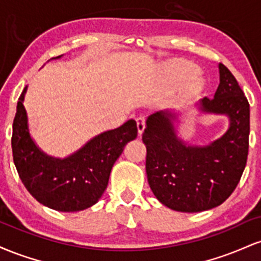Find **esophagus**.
<instances>
[{"label":"esophagus","instance_id":"obj_1","mask_svg":"<svg viewBox=\"0 0 261 261\" xmlns=\"http://www.w3.org/2000/svg\"><path fill=\"white\" fill-rule=\"evenodd\" d=\"M136 124H137V131H139V134L141 135L143 133V130H145L146 127V118L143 115H140L139 118L136 119Z\"/></svg>","mask_w":261,"mask_h":261}]
</instances>
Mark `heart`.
Returning a JSON list of instances; mask_svg holds the SVG:
<instances>
[{
    "label": "heart",
    "instance_id": "b5f03b06",
    "mask_svg": "<svg viewBox=\"0 0 261 261\" xmlns=\"http://www.w3.org/2000/svg\"><path fill=\"white\" fill-rule=\"evenodd\" d=\"M196 68L185 61L172 62L167 67V77L173 85L185 82V88L189 93L199 92L201 88V80L196 76Z\"/></svg>",
    "mask_w": 261,
    "mask_h": 261
}]
</instances>
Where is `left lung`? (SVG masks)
<instances>
[{"label":"left lung","mask_w":261,"mask_h":261,"mask_svg":"<svg viewBox=\"0 0 261 261\" xmlns=\"http://www.w3.org/2000/svg\"><path fill=\"white\" fill-rule=\"evenodd\" d=\"M214 98L199 101L203 113L224 114L229 127L207 146H188L178 139L176 115L162 110L148 116L142 141L147 148L146 173L154 196L167 207L200 212L221 205L238 185L249 148V103L223 64Z\"/></svg>","instance_id":"left-lung-1"}]
</instances>
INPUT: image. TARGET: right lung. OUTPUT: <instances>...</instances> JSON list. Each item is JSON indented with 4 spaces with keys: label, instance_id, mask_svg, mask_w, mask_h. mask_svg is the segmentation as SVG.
I'll return each mask as SVG.
<instances>
[{
    "label": "right lung",
    "instance_id": "right-lung-1",
    "mask_svg": "<svg viewBox=\"0 0 261 261\" xmlns=\"http://www.w3.org/2000/svg\"><path fill=\"white\" fill-rule=\"evenodd\" d=\"M61 56H58L59 59ZM27 87L20 94L13 120L12 152L18 174L31 195L43 205L74 212L98 202L107 189L112 168L128 141L137 137L136 121L93 137L67 158L45 154L29 135L23 106Z\"/></svg>",
    "mask_w": 261,
    "mask_h": 261
}]
</instances>
